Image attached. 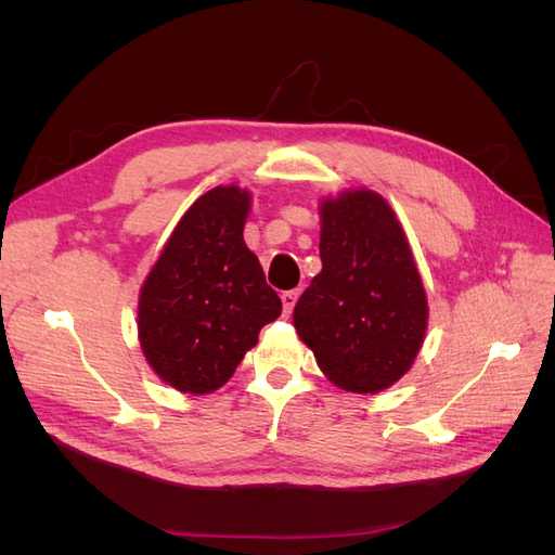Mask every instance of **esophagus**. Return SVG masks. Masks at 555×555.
Instances as JSON below:
<instances>
[{
    "mask_svg": "<svg viewBox=\"0 0 555 555\" xmlns=\"http://www.w3.org/2000/svg\"><path fill=\"white\" fill-rule=\"evenodd\" d=\"M296 300H298V289H292V292H284L282 294V312H284V317L292 314Z\"/></svg>",
    "mask_w": 555,
    "mask_h": 555,
    "instance_id": "1",
    "label": "esophagus"
}]
</instances>
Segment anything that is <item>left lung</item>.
I'll return each mask as SVG.
<instances>
[{"instance_id":"obj_1","label":"left lung","mask_w":555,"mask_h":555,"mask_svg":"<svg viewBox=\"0 0 555 555\" xmlns=\"http://www.w3.org/2000/svg\"><path fill=\"white\" fill-rule=\"evenodd\" d=\"M319 215L322 273L294 308L296 333L335 386L384 391L412 367L428 324L405 231L371 190L324 198Z\"/></svg>"}]
</instances>
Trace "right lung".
Here are the masks:
<instances>
[{
  "label": "right lung",
  "instance_id": "add662e5",
  "mask_svg": "<svg viewBox=\"0 0 555 555\" xmlns=\"http://www.w3.org/2000/svg\"><path fill=\"white\" fill-rule=\"evenodd\" d=\"M249 192L198 196L166 241L139 298L145 361L182 393H210L236 373L259 331L282 312L243 241Z\"/></svg>",
  "mask_w": 555,
  "mask_h": 555
}]
</instances>
